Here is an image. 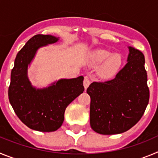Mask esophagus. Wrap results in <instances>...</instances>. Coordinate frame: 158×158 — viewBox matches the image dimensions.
Segmentation results:
<instances>
[{"instance_id":"esophagus-1","label":"esophagus","mask_w":158,"mask_h":158,"mask_svg":"<svg viewBox=\"0 0 158 158\" xmlns=\"http://www.w3.org/2000/svg\"><path fill=\"white\" fill-rule=\"evenodd\" d=\"M89 84H90V80H89V79L88 77H85L84 80H83V86H84L85 89H87Z\"/></svg>"}]
</instances>
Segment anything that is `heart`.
<instances>
[{"instance_id": "heart-1", "label": "heart", "mask_w": 158, "mask_h": 158, "mask_svg": "<svg viewBox=\"0 0 158 158\" xmlns=\"http://www.w3.org/2000/svg\"><path fill=\"white\" fill-rule=\"evenodd\" d=\"M89 62L93 64H99L104 62L99 69V75L109 78L116 75L123 64V58L118 53H113L107 49H99L93 51L89 55Z\"/></svg>"}]
</instances>
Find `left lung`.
Returning a JSON list of instances; mask_svg holds the SVG:
<instances>
[{
  "label": "left lung",
  "instance_id": "8db88e82",
  "mask_svg": "<svg viewBox=\"0 0 158 158\" xmlns=\"http://www.w3.org/2000/svg\"><path fill=\"white\" fill-rule=\"evenodd\" d=\"M128 49L127 63L114 79L94 82L86 89L90 127L98 134L127 131L141 119L149 103L144 55L131 46Z\"/></svg>",
  "mask_w": 158,
  "mask_h": 158
}]
</instances>
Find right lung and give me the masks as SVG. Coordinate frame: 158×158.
<instances>
[{
  "label": "right lung",
  "mask_w": 158,
  "mask_h": 158,
  "mask_svg": "<svg viewBox=\"0 0 158 158\" xmlns=\"http://www.w3.org/2000/svg\"><path fill=\"white\" fill-rule=\"evenodd\" d=\"M59 38L36 35L16 55L11 72L8 98L15 114L28 127L42 132L55 131L61 127L69 104L83 93V76L60 79L49 86L36 88L27 76L28 66L39 48L56 43Z\"/></svg>",
  "instance_id": "1"
}]
</instances>
